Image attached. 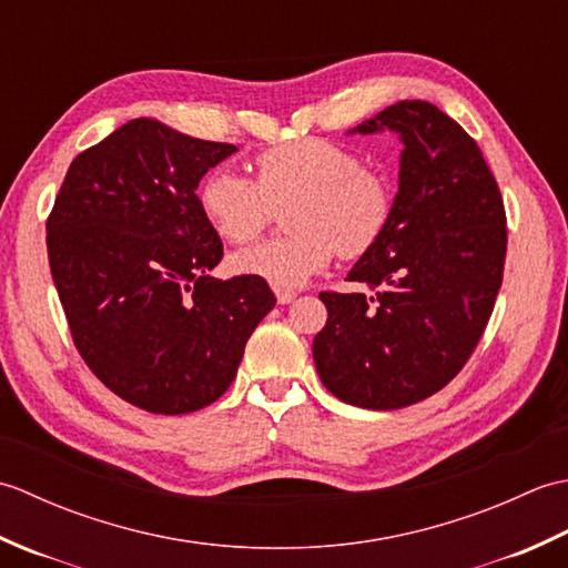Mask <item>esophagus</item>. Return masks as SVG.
Listing matches in <instances>:
<instances>
[{
  "label": "esophagus",
  "instance_id": "obj_1",
  "mask_svg": "<svg viewBox=\"0 0 568 568\" xmlns=\"http://www.w3.org/2000/svg\"><path fill=\"white\" fill-rule=\"evenodd\" d=\"M275 297H277V303H281V305H291L293 300L297 297V293L295 291H283V287H275Z\"/></svg>",
  "mask_w": 568,
  "mask_h": 568
}]
</instances>
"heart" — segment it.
<instances>
[{
    "mask_svg": "<svg viewBox=\"0 0 568 568\" xmlns=\"http://www.w3.org/2000/svg\"><path fill=\"white\" fill-rule=\"evenodd\" d=\"M256 183L232 171L204 175L197 202L204 220L229 244H246L285 207L287 239H271L232 256V268L293 291L327 268L339 253L358 258L383 239L393 220L388 175L361 165L358 153L327 139H297L253 161Z\"/></svg>",
    "mask_w": 568,
    "mask_h": 568,
    "instance_id": "b5f03b06",
    "label": "heart"
}]
</instances>
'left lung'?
Masks as SVG:
<instances>
[{"instance_id":"left-lung-1","label":"left lung","mask_w":568,"mask_h":568,"mask_svg":"<svg viewBox=\"0 0 568 568\" xmlns=\"http://www.w3.org/2000/svg\"><path fill=\"white\" fill-rule=\"evenodd\" d=\"M383 129L403 141L393 220L348 271L376 293H320L329 315L312 344L324 388L366 409L415 405L464 368L508 251L496 178L452 116L403 100L348 134Z\"/></svg>"}]
</instances>
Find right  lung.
<instances>
[{
  "label": "right lung",
  "instance_id": "1",
  "mask_svg": "<svg viewBox=\"0 0 568 568\" xmlns=\"http://www.w3.org/2000/svg\"><path fill=\"white\" fill-rule=\"evenodd\" d=\"M234 151L131 119L70 163L48 216V263L72 342L106 388L153 415L222 397L275 307L261 277L207 275L224 248L195 190Z\"/></svg>",
  "mask_w": 568,
  "mask_h": 568
}]
</instances>
